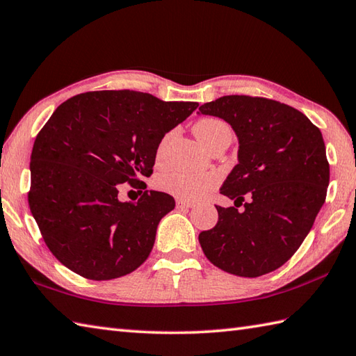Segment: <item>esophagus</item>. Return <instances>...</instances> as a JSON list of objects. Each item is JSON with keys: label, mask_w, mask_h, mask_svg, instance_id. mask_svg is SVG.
Segmentation results:
<instances>
[{"label": "esophagus", "mask_w": 356, "mask_h": 356, "mask_svg": "<svg viewBox=\"0 0 356 356\" xmlns=\"http://www.w3.org/2000/svg\"><path fill=\"white\" fill-rule=\"evenodd\" d=\"M193 207V203L185 202V200H176V208L177 209H190Z\"/></svg>", "instance_id": "1"}]
</instances>
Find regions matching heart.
I'll return each mask as SVG.
<instances>
[{
	"instance_id": "obj_1",
	"label": "heart",
	"mask_w": 356,
	"mask_h": 356,
	"mask_svg": "<svg viewBox=\"0 0 356 356\" xmlns=\"http://www.w3.org/2000/svg\"><path fill=\"white\" fill-rule=\"evenodd\" d=\"M194 133L197 136L199 140L203 145L217 139L222 134H231L229 127L226 125L223 120L216 118H205L200 119L197 124L194 125ZM171 133H168L162 139L161 145L157 148V157L162 156V151L165 147V142L168 140ZM218 176L214 172H165L162 176L157 177V188L161 191L171 194L172 197L185 202H193L200 199L203 194H207L209 190L217 185Z\"/></svg>"
}]
</instances>
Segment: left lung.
I'll return each mask as SVG.
<instances>
[{
    "mask_svg": "<svg viewBox=\"0 0 356 356\" xmlns=\"http://www.w3.org/2000/svg\"><path fill=\"white\" fill-rule=\"evenodd\" d=\"M199 115L223 119L238 140V163L220 188L236 207H216L218 222L200 232V246L229 274H269L303 243L326 200L323 134L301 111L266 97L223 96L203 104Z\"/></svg>",
    "mask_w": 356,
    "mask_h": 356,
    "instance_id": "8db88e82",
    "label": "left lung"
}]
</instances>
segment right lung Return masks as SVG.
I'll return each mask as SVG.
<instances>
[{"instance_id":"obj_1","label":"right lung","mask_w":356,"mask_h":356,"mask_svg":"<svg viewBox=\"0 0 356 356\" xmlns=\"http://www.w3.org/2000/svg\"><path fill=\"white\" fill-rule=\"evenodd\" d=\"M197 107L104 90L73 96L53 111L30 156L29 205L45 245L65 268L113 280L148 259L157 225L176 202L148 190L138 202H120L119 188H140L163 136Z\"/></svg>"}]
</instances>
